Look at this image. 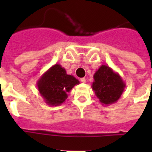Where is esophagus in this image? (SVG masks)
I'll list each match as a JSON object with an SVG mask.
<instances>
[{"mask_svg": "<svg viewBox=\"0 0 152 152\" xmlns=\"http://www.w3.org/2000/svg\"><path fill=\"white\" fill-rule=\"evenodd\" d=\"M80 81H81V82H82V83H86V79L84 78V77H83V78H81L80 79Z\"/></svg>", "mask_w": 152, "mask_h": 152, "instance_id": "34e87169", "label": "esophagus"}]
</instances>
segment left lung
<instances>
[{"label": "left lung", "instance_id": "left-lung-1", "mask_svg": "<svg viewBox=\"0 0 152 152\" xmlns=\"http://www.w3.org/2000/svg\"><path fill=\"white\" fill-rule=\"evenodd\" d=\"M93 78L91 88L100 102L105 106L118 101L126 87L119 73L105 64H102L95 72Z\"/></svg>", "mask_w": 152, "mask_h": 152}]
</instances>
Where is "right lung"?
<instances>
[{"label":"right lung","mask_w":152,"mask_h":152,"mask_svg":"<svg viewBox=\"0 0 152 152\" xmlns=\"http://www.w3.org/2000/svg\"><path fill=\"white\" fill-rule=\"evenodd\" d=\"M80 81L72 75L66 73L61 65L56 64L42 74L37 81L40 95L50 106H60L68 98V93Z\"/></svg>","instance_id":"1"}]
</instances>
